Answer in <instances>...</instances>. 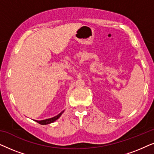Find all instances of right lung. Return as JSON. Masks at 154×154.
<instances>
[{"label":"right lung","mask_w":154,"mask_h":154,"mask_svg":"<svg viewBox=\"0 0 154 154\" xmlns=\"http://www.w3.org/2000/svg\"><path fill=\"white\" fill-rule=\"evenodd\" d=\"M64 111H62V112H61L60 113H59L57 116H54V117L50 118V119L43 120V121H35L37 122V123H38L39 124H41V125H47V124L52 123H53L54 121H55L56 120H57L61 116V115H62V113H64Z\"/></svg>","instance_id":"right-lung-1"}]
</instances>
